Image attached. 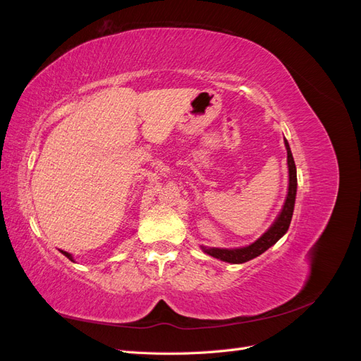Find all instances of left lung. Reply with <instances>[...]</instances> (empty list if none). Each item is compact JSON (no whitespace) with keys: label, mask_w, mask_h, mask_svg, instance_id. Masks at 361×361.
Listing matches in <instances>:
<instances>
[{"label":"left lung","mask_w":361,"mask_h":361,"mask_svg":"<svg viewBox=\"0 0 361 361\" xmlns=\"http://www.w3.org/2000/svg\"><path fill=\"white\" fill-rule=\"evenodd\" d=\"M285 146L288 150V170H289V187L286 200L283 203V207L274 223L271 224L268 231L257 238L253 244L239 247V248H216V247H204L200 245V248L204 251L206 255H209L215 259H220L223 262H228V264H244L251 259L260 256L262 253L274 245L279 239L288 232L292 214H293V206H295V197H297V167H295V161L292 157V152L289 147L288 140L285 138Z\"/></svg>","instance_id":"obj_1"}]
</instances>
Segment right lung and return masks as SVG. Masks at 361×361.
<instances>
[{
  "label": "right lung",
  "mask_w": 361,
  "mask_h": 361,
  "mask_svg": "<svg viewBox=\"0 0 361 361\" xmlns=\"http://www.w3.org/2000/svg\"><path fill=\"white\" fill-rule=\"evenodd\" d=\"M60 251H61V253H63V255H64V256H66V257H68V259H69V260H72V262H75V260H73V257H72V255H71V253H68V251H63V250H60Z\"/></svg>",
  "instance_id": "add662e5"
}]
</instances>
